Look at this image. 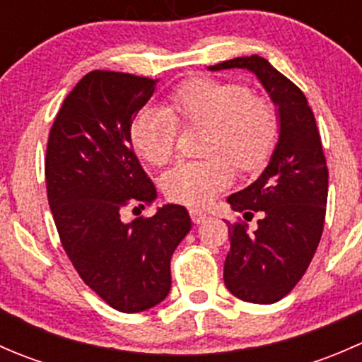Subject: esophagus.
I'll return each mask as SVG.
<instances>
[{
	"mask_svg": "<svg viewBox=\"0 0 362 362\" xmlns=\"http://www.w3.org/2000/svg\"><path fill=\"white\" fill-rule=\"evenodd\" d=\"M189 214H191V218H192V222H194V224H203V222L208 218V215L204 214V211L194 210V208H191V210H189Z\"/></svg>",
	"mask_w": 362,
	"mask_h": 362,
	"instance_id": "esophagus-1",
	"label": "esophagus"
}]
</instances>
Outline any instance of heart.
<instances>
[{
    "mask_svg": "<svg viewBox=\"0 0 362 362\" xmlns=\"http://www.w3.org/2000/svg\"><path fill=\"white\" fill-rule=\"evenodd\" d=\"M178 126H206L202 160H182L163 177L168 199L204 206L235 178L231 162L255 171L273 152L279 113L264 96L250 94L245 83L196 76L175 87L163 107H148L131 122L129 140L136 154L154 166L171 159Z\"/></svg>",
    "mask_w": 362,
    "mask_h": 362,
    "instance_id": "b5f03b06",
    "label": "heart"
}]
</instances>
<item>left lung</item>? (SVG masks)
Instances as JSON below:
<instances>
[{
  "label": "left lung",
  "instance_id": "left-lung-1",
  "mask_svg": "<svg viewBox=\"0 0 362 362\" xmlns=\"http://www.w3.org/2000/svg\"><path fill=\"white\" fill-rule=\"evenodd\" d=\"M242 68L259 78L279 108V141L257 180L228 203L243 217L261 211L257 229L229 224L224 284L236 298L276 303L294 289L319 247L327 204V166L305 94L264 57H235L208 69Z\"/></svg>",
  "mask_w": 362,
  "mask_h": 362
}]
</instances>
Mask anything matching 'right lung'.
I'll return each instance as SVG.
<instances>
[{
  "instance_id": "obj_1",
  "label": "right lung",
  "mask_w": 362,
  "mask_h": 362,
  "mask_svg": "<svg viewBox=\"0 0 362 362\" xmlns=\"http://www.w3.org/2000/svg\"><path fill=\"white\" fill-rule=\"evenodd\" d=\"M156 83L131 73H87L64 100L47 144V196L63 249L80 279L124 313L166 298L171 255L191 231L180 204L120 218L129 204L144 208L158 198L129 140L131 122Z\"/></svg>"
}]
</instances>
